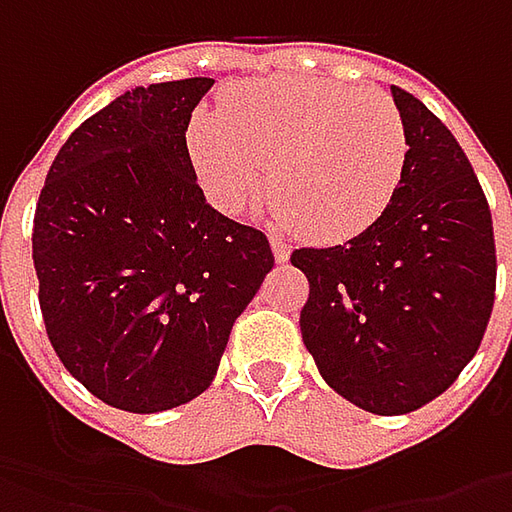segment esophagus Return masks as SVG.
<instances>
[{
	"label": "esophagus",
	"instance_id": "1",
	"mask_svg": "<svg viewBox=\"0 0 512 512\" xmlns=\"http://www.w3.org/2000/svg\"><path fill=\"white\" fill-rule=\"evenodd\" d=\"M270 247H273V256H276V262H279V265H285L287 259H290V245H287L279 233H270Z\"/></svg>",
	"mask_w": 512,
	"mask_h": 512
}]
</instances>
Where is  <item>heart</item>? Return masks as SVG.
I'll list each match as a JSON object with an SVG mask.
<instances>
[{"label": "heart", "mask_w": 512, "mask_h": 512, "mask_svg": "<svg viewBox=\"0 0 512 512\" xmlns=\"http://www.w3.org/2000/svg\"><path fill=\"white\" fill-rule=\"evenodd\" d=\"M187 148L207 196L227 213L270 185L282 216L305 236L344 242L396 199L410 142L384 93L273 76L227 90L222 116L199 113Z\"/></svg>", "instance_id": "obj_1"}]
</instances>
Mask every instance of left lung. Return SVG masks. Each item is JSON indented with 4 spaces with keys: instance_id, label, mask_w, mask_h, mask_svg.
I'll return each instance as SVG.
<instances>
[{
    "instance_id": "1",
    "label": "left lung",
    "mask_w": 512,
    "mask_h": 512,
    "mask_svg": "<svg viewBox=\"0 0 512 512\" xmlns=\"http://www.w3.org/2000/svg\"><path fill=\"white\" fill-rule=\"evenodd\" d=\"M407 168L376 225L333 247H299L310 282L299 325L339 396L376 416L433 402L476 356L496 302L493 216L456 136L393 85Z\"/></svg>"
}]
</instances>
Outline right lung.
Instances as JSON below:
<instances>
[{
	"label": "right lung",
	"mask_w": 512,
	"mask_h": 512,
	"mask_svg": "<svg viewBox=\"0 0 512 512\" xmlns=\"http://www.w3.org/2000/svg\"><path fill=\"white\" fill-rule=\"evenodd\" d=\"M213 79L128 90L56 153L33 213L50 347L96 399L159 413L213 382L273 267L262 230L205 202L187 153Z\"/></svg>",
	"instance_id": "1"
}]
</instances>
